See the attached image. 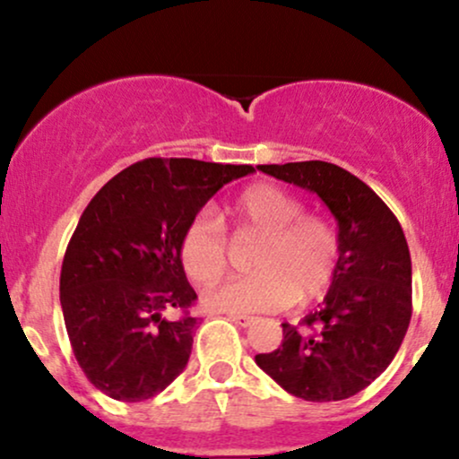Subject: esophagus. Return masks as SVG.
Listing matches in <instances>:
<instances>
[{
  "label": "esophagus",
  "mask_w": 459,
  "mask_h": 459,
  "mask_svg": "<svg viewBox=\"0 0 459 459\" xmlns=\"http://www.w3.org/2000/svg\"><path fill=\"white\" fill-rule=\"evenodd\" d=\"M229 319L235 321V324L241 325V328H247V325L255 324V317H250V315H241V313H229Z\"/></svg>",
  "instance_id": "1"
}]
</instances>
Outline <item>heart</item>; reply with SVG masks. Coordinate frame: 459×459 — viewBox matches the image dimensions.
Instances as JSON below:
<instances>
[{
	"label": "heart",
	"instance_id": "heart-1",
	"mask_svg": "<svg viewBox=\"0 0 459 459\" xmlns=\"http://www.w3.org/2000/svg\"><path fill=\"white\" fill-rule=\"evenodd\" d=\"M239 233L259 237L252 255L256 273L226 281L204 296L224 313H272L293 302L319 299L334 282L341 235L330 220L304 215V204L282 187L259 183L230 204ZM183 270L194 282L212 284L229 265V239L209 212L189 220L178 241Z\"/></svg>",
	"mask_w": 459,
	"mask_h": 459
}]
</instances>
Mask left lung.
I'll return each instance as SVG.
<instances>
[{
	"label": "left lung",
	"mask_w": 459,
	"mask_h": 459,
	"mask_svg": "<svg viewBox=\"0 0 459 459\" xmlns=\"http://www.w3.org/2000/svg\"><path fill=\"white\" fill-rule=\"evenodd\" d=\"M315 192L339 222L334 282L299 325L282 324V345L255 360L304 402H341L391 365L412 317V261L402 224L367 183L328 161L259 166Z\"/></svg>",
	"instance_id": "1"
}]
</instances>
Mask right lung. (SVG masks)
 Returning <instances> with one entry per match:
<instances>
[{"mask_svg":"<svg viewBox=\"0 0 459 459\" xmlns=\"http://www.w3.org/2000/svg\"><path fill=\"white\" fill-rule=\"evenodd\" d=\"M230 166L149 157L99 189L66 246L60 304L73 354L91 384L118 402H144L192 354L198 296L178 256L183 229L233 178ZM181 309L177 320L168 309Z\"/></svg>","mask_w":459,"mask_h":459,"instance_id":"add662e5","label":"right lung"}]
</instances>
